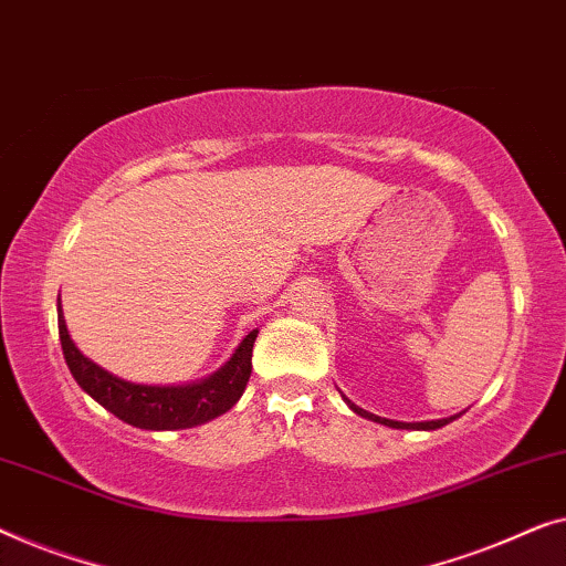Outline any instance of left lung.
Returning <instances> with one entry per match:
<instances>
[{
  "mask_svg": "<svg viewBox=\"0 0 566 566\" xmlns=\"http://www.w3.org/2000/svg\"><path fill=\"white\" fill-rule=\"evenodd\" d=\"M346 400L348 408H352L356 416H361L366 420H371V423H379V426H387V428H400V431H436V428H443L446 423H451V420H457L459 416H451V418H441V420H420V423H402V420H389V418H381V416H374V412L359 408V405H354L348 400L346 395H340Z\"/></svg>",
  "mask_w": 566,
  "mask_h": 566,
  "instance_id": "8db88e82",
  "label": "left lung"
}]
</instances>
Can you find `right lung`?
<instances>
[{
	"mask_svg": "<svg viewBox=\"0 0 566 566\" xmlns=\"http://www.w3.org/2000/svg\"><path fill=\"white\" fill-rule=\"evenodd\" d=\"M59 336L63 359L74 374L76 385L102 408L120 418L123 423L143 428V431H181V428L202 426L207 420L222 416L241 400L251 377V352L259 331H251L218 371L200 381H189V385H138V381H127L102 369L97 361L86 359L69 336L61 297Z\"/></svg>",
	"mask_w": 566,
	"mask_h": 566,
	"instance_id": "1",
	"label": "right lung"
}]
</instances>
